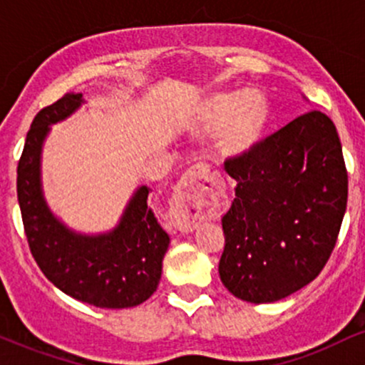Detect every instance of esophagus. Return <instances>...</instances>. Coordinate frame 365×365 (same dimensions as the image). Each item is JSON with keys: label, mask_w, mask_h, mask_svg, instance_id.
Segmentation results:
<instances>
[{"label": "esophagus", "mask_w": 365, "mask_h": 365, "mask_svg": "<svg viewBox=\"0 0 365 365\" xmlns=\"http://www.w3.org/2000/svg\"><path fill=\"white\" fill-rule=\"evenodd\" d=\"M220 180L206 166H194L180 180L173 195V211L180 232H192L199 225L204 209L209 207L220 192Z\"/></svg>", "instance_id": "34e87169"}]
</instances>
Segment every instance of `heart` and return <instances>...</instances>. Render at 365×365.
Returning a JSON list of instances; mask_svg holds the SVG:
<instances>
[{
	"mask_svg": "<svg viewBox=\"0 0 365 365\" xmlns=\"http://www.w3.org/2000/svg\"><path fill=\"white\" fill-rule=\"evenodd\" d=\"M271 123V108L257 91H217L195 103L187 120L190 135L212 137L211 150L221 161H240L261 144Z\"/></svg>",
	"mask_w": 365,
	"mask_h": 365,
	"instance_id": "obj_1",
	"label": "heart"
}]
</instances>
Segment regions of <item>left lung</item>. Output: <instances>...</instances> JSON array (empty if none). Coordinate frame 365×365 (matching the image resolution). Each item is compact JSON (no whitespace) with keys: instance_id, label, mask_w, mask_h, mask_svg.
Returning a JSON list of instances; mask_svg holds the SVG:
<instances>
[{"instance_id":"1","label":"left lung","mask_w":365,"mask_h":365,"mask_svg":"<svg viewBox=\"0 0 365 365\" xmlns=\"http://www.w3.org/2000/svg\"><path fill=\"white\" fill-rule=\"evenodd\" d=\"M237 180L223 216L220 278L250 304L292 295L321 273L336 244L349 177L336 127L309 111L225 165Z\"/></svg>"}]
</instances>
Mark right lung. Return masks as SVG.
<instances>
[{"mask_svg":"<svg viewBox=\"0 0 365 365\" xmlns=\"http://www.w3.org/2000/svg\"><path fill=\"white\" fill-rule=\"evenodd\" d=\"M86 103L65 94L36 115L16 170V194L25 235L37 266L63 293L101 309L135 307L156 292L170 235L148 206L150 188H135L118 225L110 232L82 233L51 211L43 190V148L51 125Z\"/></svg>","mask_w":365,"mask_h":365,"instance_id":"right-lung-1","label":"right lung"}]
</instances>
